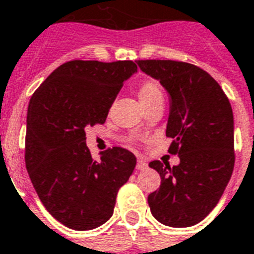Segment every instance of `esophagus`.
Listing matches in <instances>:
<instances>
[{
  "label": "esophagus",
  "mask_w": 254,
  "mask_h": 254,
  "mask_svg": "<svg viewBox=\"0 0 254 254\" xmlns=\"http://www.w3.org/2000/svg\"><path fill=\"white\" fill-rule=\"evenodd\" d=\"M136 169H138V170L147 169V164H146V161L145 160H138V162H136Z\"/></svg>",
  "instance_id": "34e87169"
}]
</instances>
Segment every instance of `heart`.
Here are the masks:
<instances>
[{"label": "heart", "instance_id": "heart-1", "mask_svg": "<svg viewBox=\"0 0 254 254\" xmlns=\"http://www.w3.org/2000/svg\"><path fill=\"white\" fill-rule=\"evenodd\" d=\"M155 99H162V92L157 82L154 81H146L140 85L139 88V100L140 104H147Z\"/></svg>", "mask_w": 254, "mask_h": 254}]
</instances>
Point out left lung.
<instances>
[{
    "instance_id": "obj_1",
    "label": "left lung",
    "mask_w": 254,
    "mask_h": 254,
    "mask_svg": "<svg viewBox=\"0 0 254 254\" xmlns=\"http://www.w3.org/2000/svg\"><path fill=\"white\" fill-rule=\"evenodd\" d=\"M139 68L160 81L169 94L166 136L169 153L180 164L151 161L161 187L147 197L162 225L190 227L218 204L234 168L233 109L219 84L203 68L177 61H138Z\"/></svg>"
}]
</instances>
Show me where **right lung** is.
Wrapping results in <instances>:
<instances>
[{"label": "right lung", "mask_w": 254, "mask_h": 254, "mask_svg": "<svg viewBox=\"0 0 254 254\" xmlns=\"http://www.w3.org/2000/svg\"><path fill=\"white\" fill-rule=\"evenodd\" d=\"M132 61H70L46 78L29 100L25 166L46 210L68 229L92 230L114 214L118 190L136 165L135 155L114 147L94 161L86 126L103 125Z\"/></svg>", "instance_id": "right-lung-1"}]
</instances>
